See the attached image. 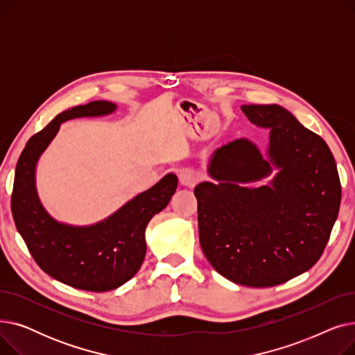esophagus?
Here are the masks:
<instances>
[{"label":"esophagus","mask_w":355,"mask_h":355,"mask_svg":"<svg viewBox=\"0 0 355 355\" xmlns=\"http://www.w3.org/2000/svg\"><path fill=\"white\" fill-rule=\"evenodd\" d=\"M200 180V175L196 171L191 170H185L181 173V182L184 185H189V187H193V185Z\"/></svg>","instance_id":"esophagus-1"}]
</instances>
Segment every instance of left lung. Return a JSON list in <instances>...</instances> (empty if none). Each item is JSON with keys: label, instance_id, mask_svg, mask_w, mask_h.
Wrapping results in <instances>:
<instances>
[{"label": "left lung", "instance_id": "1", "mask_svg": "<svg viewBox=\"0 0 355 355\" xmlns=\"http://www.w3.org/2000/svg\"><path fill=\"white\" fill-rule=\"evenodd\" d=\"M248 119L270 129L269 161L249 139L213 154L217 182L194 189L200 245L229 281L269 288L311 269L328 243L341 202L337 164L325 141L279 105H243ZM282 170L270 186L249 183Z\"/></svg>", "mask_w": 355, "mask_h": 355}]
</instances>
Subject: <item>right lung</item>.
I'll return each instance as SVG.
<instances>
[{"label": "right lung", "mask_w": 355, "mask_h": 355, "mask_svg": "<svg viewBox=\"0 0 355 355\" xmlns=\"http://www.w3.org/2000/svg\"><path fill=\"white\" fill-rule=\"evenodd\" d=\"M115 107L105 101L74 106L33 135L18 158L11 194L15 227L35 263L59 282L90 292L116 289L139 270L146 253V225L166 207L178 184L174 174H168L105 221L89 227L62 225L44 211L37 198L34 170L60 123L107 115Z\"/></svg>", "instance_id": "obj_1"}]
</instances>
